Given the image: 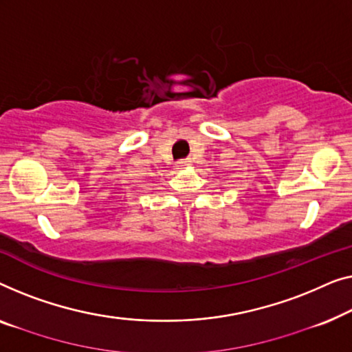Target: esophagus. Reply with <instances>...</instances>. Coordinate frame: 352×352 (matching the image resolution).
I'll list each match as a JSON object with an SVG mask.
<instances>
[{"mask_svg":"<svg viewBox=\"0 0 352 352\" xmlns=\"http://www.w3.org/2000/svg\"><path fill=\"white\" fill-rule=\"evenodd\" d=\"M191 164V161L190 160H182V161H178L177 162V169H186V167L188 166H190Z\"/></svg>","mask_w":352,"mask_h":352,"instance_id":"obj_1","label":"esophagus"}]
</instances>
